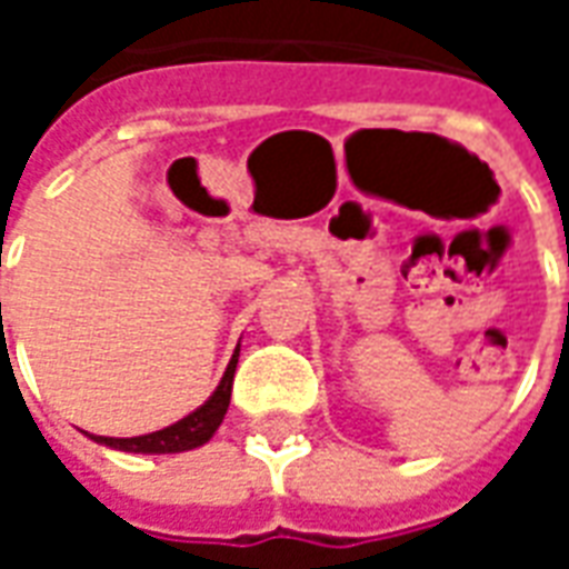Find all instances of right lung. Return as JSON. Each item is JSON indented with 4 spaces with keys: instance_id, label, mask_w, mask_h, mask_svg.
<instances>
[{
    "instance_id": "right-lung-1",
    "label": "right lung",
    "mask_w": 569,
    "mask_h": 569,
    "mask_svg": "<svg viewBox=\"0 0 569 569\" xmlns=\"http://www.w3.org/2000/svg\"><path fill=\"white\" fill-rule=\"evenodd\" d=\"M237 357H240V345H237L234 357L228 362L222 381L212 390L210 399L200 408H194L191 415H186L182 420H176V423L158 429V432H149V436H133V439H109V436H91V439L97 445H106V448H116V451L128 453H179L207 445L212 439V432L224 420V411H228V402H231Z\"/></svg>"
}]
</instances>
